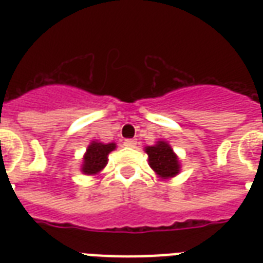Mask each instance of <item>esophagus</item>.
Masks as SVG:
<instances>
[{
  "mask_svg": "<svg viewBox=\"0 0 263 263\" xmlns=\"http://www.w3.org/2000/svg\"><path fill=\"white\" fill-rule=\"evenodd\" d=\"M124 146H127V147H135L136 140L135 139H125L124 140Z\"/></svg>",
  "mask_w": 263,
  "mask_h": 263,
  "instance_id": "esophagus-1",
  "label": "esophagus"
}]
</instances>
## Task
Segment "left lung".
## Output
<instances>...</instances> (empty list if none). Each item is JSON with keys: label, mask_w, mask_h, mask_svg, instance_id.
Returning a JSON list of instances; mask_svg holds the SVG:
<instances>
[{"label": "left lung", "mask_w": 263, "mask_h": 263, "mask_svg": "<svg viewBox=\"0 0 263 263\" xmlns=\"http://www.w3.org/2000/svg\"><path fill=\"white\" fill-rule=\"evenodd\" d=\"M148 156V165L161 179H171L179 175L180 162L172 147L164 140H158L154 146L144 147Z\"/></svg>", "instance_id": "8db88e82"}]
</instances>
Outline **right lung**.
<instances>
[{
	"label": "right lung",
	"mask_w": 263,
	"mask_h": 263,
	"mask_svg": "<svg viewBox=\"0 0 263 263\" xmlns=\"http://www.w3.org/2000/svg\"><path fill=\"white\" fill-rule=\"evenodd\" d=\"M116 148V143H101V142H91L88 144L86 154L83 157L82 172L84 175H98L107 164L109 153Z\"/></svg>",
	"instance_id": "1"
}]
</instances>
